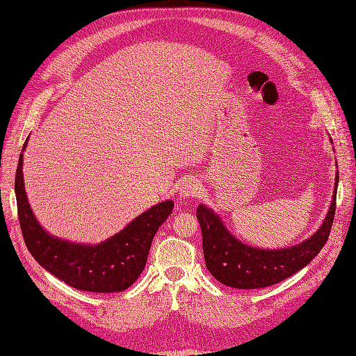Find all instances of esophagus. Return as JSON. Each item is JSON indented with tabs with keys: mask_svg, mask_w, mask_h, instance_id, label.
Here are the masks:
<instances>
[{
	"mask_svg": "<svg viewBox=\"0 0 356 356\" xmlns=\"http://www.w3.org/2000/svg\"><path fill=\"white\" fill-rule=\"evenodd\" d=\"M200 189H202V183L197 179L188 177L179 184V196L180 199H191L197 193H200Z\"/></svg>",
	"mask_w": 356,
	"mask_h": 356,
	"instance_id": "esophagus-1",
	"label": "esophagus"
}]
</instances>
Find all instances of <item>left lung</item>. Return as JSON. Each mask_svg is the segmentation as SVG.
I'll return each mask as SVG.
<instances>
[{
    "label": "left lung",
    "instance_id": "8db88e82",
    "mask_svg": "<svg viewBox=\"0 0 356 356\" xmlns=\"http://www.w3.org/2000/svg\"><path fill=\"white\" fill-rule=\"evenodd\" d=\"M332 141V140H330ZM339 173L336 172L330 207L321 228L310 238L287 248L263 250L235 238L211 208L199 204L196 215L202 228L203 255L211 274L228 287L263 289L300 271L325 247L336 211Z\"/></svg>",
    "mask_w": 356,
    "mask_h": 356
}]
</instances>
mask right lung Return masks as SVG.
Here are the masks:
<instances>
[{"label":"right lung","mask_w":356,"mask_h":356,"mask_svg":"<svg viewBox=\"0 0 356 356\" xmlns=\"http://www.w3.org/2000/svg\"><path fill=\"white\" fill-rule=\"evenodd\" d=\"M15 197L23 238L37 263L70 287L93 293H117L133 286L145 267L156 232L175 208L173 200L157 203L95 245L58 238L40 225L31 211L24 189L23 153L15 173Z\"/></svg>","instance_id":"right-lung-1"}]
</instances>
